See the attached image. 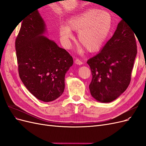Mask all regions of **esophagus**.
Wrapping results in <instances>:
<instances>
[{"mask_svg": "<svg viewBox=\"0 0 146 146\" xmlns=\"http://www.w3.org/2000/svg\"><path fill=\"white\" fill-rule=\"evenodd\" d=\"M75 63H76V64H77L78 65H81L83 64L82 61L80 60H79L78 58L76 59V60H75Z\"/></svg>", "mask_w": 146, "mask_h": 146, "instance_id": "34e87169", "label": "esophagus"}]
</instances>
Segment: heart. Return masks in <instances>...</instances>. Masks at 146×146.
<instances>
[{"label":"heart","mask_w":146,"mask_h":146,"mask_svg":"<svg viewBox=\"0 0 146 146\" xmlns=\"http://www.w3.org/2000/svg\"><path fill=\"white\" fill-rule=\"evenodd\" d=\"M111 24L112 17L108 12L89 10L72 17L67 25H61L59 32L63 41L69 44L73 37L71 30L76 31L79 42L87 50L94 52L102 46Z\"/></svg>","instance_id":"b5f03b06"}]
</instances>
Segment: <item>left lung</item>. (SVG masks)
Listing matches in <instances>:
<instances>
[{"label":"left lung","mask_w":146,"mask_h":146,"mask_svg":"<svg viewBox=\"0 0 146 146\" xmlns=\"http://www.w3.org/2000/svg\"><path fill=\"white\" fill-rule=\"evenodd\" d=\"M135 34L122 20L101 51L88 60L92 76L89 88L96 100L111 102L129 86L137 54Z\"/></svg>","instance_id":"1"}]
</instances>
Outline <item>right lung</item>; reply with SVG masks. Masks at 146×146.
Masks as SVG:
<instances>
[{"instance_id": "obj_1", "label": "right lung", "mask_w": 146, "mask_h": 146, "mask_svg": "<svg viewBox=\"0 0 146 146\" xmlns=\"http://www.w3.org/2000/svg\"><path fill=\"white\" fill-rule=\"evenodd\" d=\"M46 24L38 10L26 16L15 41L21 80L35 98L43 102L58 98L64 90L65 74L73 58L64 48L42 35Z\"/></svg>"}]
</instances>
